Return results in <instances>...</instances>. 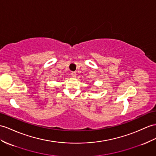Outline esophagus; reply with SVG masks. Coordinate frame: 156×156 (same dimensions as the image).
<instances>
[{
	"label": "esophagus",
	"mask_w": 156,
	"mask_h": 156,
	"mask_svg": "<svg viewBox=\"0 0 156 156\" xmlns=\"http://www.w3.org/2000/svg\"><path fill=\"white\" fill-rule=\"evenodd\" d=\"M71 75L72 77H76V76H77V73H76V72H71Z\"/></svg>",
	"instance_id": "1"
}]
</instances>
